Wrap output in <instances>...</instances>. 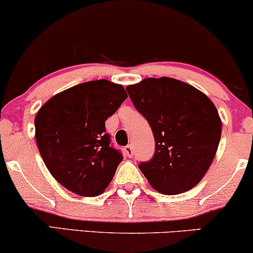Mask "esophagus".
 Wrapping results in <instances>:
<instances>
[{"label":"esophagus","instance_id":"1","mask_svg":"<svg viewBox=\"0 0 253 253\" xmlns=\"http://www.w3.org/2000/svg\"><path fill=\"white\" fill-rule=\"evenodd\" d=\"M124 153H125V155L126 156H128V158H132L133 156V147H132V145H127L126 147H125L124 148Z\"/></svg>","mask_w":253,"mask_h":253}]
</instances>
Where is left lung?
<instances>
[{
  "instance_id": "8db88e82",
  "label": "left lung",
  "mask_w": 253,
  "mask_h": 253,
  "mask_svg": "<svg viewBox=\"0 0 253 253\" xmlns=\"http://www.w3.org/2000/svg\"><path fill=\"white\" fill-rule=\"evenodd\" d=\"M134 107L148 121L155 152L139 168L165 195L190 190L202 180L218 148V112L206 94L172 78H148L126 87Z\"/></svg>"
}]
</instances>
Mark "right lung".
Returning <instances> with one entry per match:
<instances>
[{"label":"right lung","instance_id":"right-lung-1","mask_svg":"<svg viewBox=\"0 0 253 253\" xmlns=\"http://www.w3.org/2000/svg\"><path fill=\"white\" fill-rule=\"evenodd\" d=\"M127 98L121 85L100 79L76 85L46 101L35 119L36 142L46 168L81 196L106 189L123 161L105 121Z\"/></svg>","mask_w":253,"mask_h":253}]
</instances>
